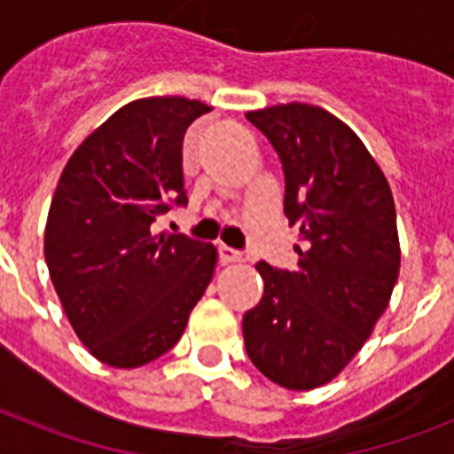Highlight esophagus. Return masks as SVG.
I'll use <instances>...</instances> for the list:
<instances>
[{
    "instance_id": "esophagus-1",
    "label": "esophagus",
    "mask_w": 454,
    "mask_h": 454,
    "mask_svg": "<svg viewBox=\"0 0 454 454\" xmlns=\"http://www.w3.org/2000/svg\"><path fill=\"white\" fill-rule=\"evenodd\" d=\"M218 254H220V263H243L247 262V256L243 254V252L234 250V247H227V246H220L218 247Z\"/></svg>"
}]
</instances>
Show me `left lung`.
<instances>
[{"mask_svg":"<svg viewBox=\"0 0 454 454\" xmlns=\"http://www.w3.org/2000/svg\"><path fill=\"white\" fill-rule=\"evenodd\" d=\"M279 154L298 268L256 263L262 302L243 316L247 356L291 391L332 382L387 311L400 272L395 204L384 172L336 115L291 102L247 111Z\"/></svg>","mask_w":454,"mask_h":454,"instance_id":"left-lung-1","label":"left lung"}]
</instances>
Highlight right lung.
Masks as SVG:
<instances>
[{
	"label": "right lung",
	"mask_w": 454,
	"mask_h": 454,
	"mask_svg": "<svg viewBox=\"0 0 454 454\" xmlns=\"http://www.w3.org/2000/svg\"><path fill=\"white\" fill-rule=\"evenodd\" d=\"M211 106L186 98L124 104L63 168L45 262L72 330L95 359L138 368L166 355L214 277L218 252L152 223L188 202L182 145Z\"/></svg>",
	"instance_id": "add662e5"
}]
</instances>
